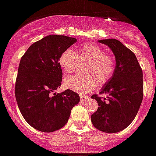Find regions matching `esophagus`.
Returning <instances> with one entry per match:
<instances>
[{"mask_svg":"<svg viewBox=\"0 0 156 156\" xmlns=\"http://www.w3.org/2000/svg\"><path fill=\"white\" fill-rule=\"evenodd\" d=\"M80 98L81 102H84V101H86L88 99L89 97L86 96V95H84V94H80Z\"/></svg>","mask_w":156,"mask_h":156,"instance_id":"obj_1","label":"esophagus"}]
</instances>
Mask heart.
Masks as SVG:
<instances>
[{"mask_svg":"<svg viewBox=\"0 0 156 156\" xmlns=\"http://www.w3.org/2000/svg\"><path fill=\"white\" fill-rule=\"evenodd\" d=\"M78 58L88 62L86 73L93 76L75 75L66 77L64 80V85L73 91L89 92L96 88L98 81L100 84H104L112 78L115 73L116 62L112 56L106 54L104 49L97 44L86 43L80 46L76 53L71 49H67L61 54L58 63L65 74L74 72Z\"/></svg>","mask_w":156,"mask_h":156,"instance_id":"heart-1","label":"heart"}]
</instances>
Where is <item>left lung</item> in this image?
<instances>
[{
    "instance_id": "1",
    "label": "left lung",
    "mask_w": 156,
    "mask_h": 156,
    "mask_svg": "<svg viewBox=\"0 0 156 156\" xmlns=\"http://www.w3.org/2000/svg\"><path fill=\"white\" fill-rule=\"evenodd\" d=\"M108 46L116 60L114 76L99 94H93L98 102L97 110L91 115V122L97 129L114 133L125 129L136 116L143 100V73L133 52L114 38L98 40Z\"/></svg>"
}]
</instances>
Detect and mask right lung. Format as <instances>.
<instances>
[{
	"instance_id": "1",
	"label": "right lung",
	"mask_w": 156,
	"mask_h": 156,
	"mask_svg": "<svg viewBox=\"0 0 156 156\" xmlns=\"http://www.w3.org/2000/svg\"><path fill=\"white\" fill-rule=\"evenodd\" d=\"M76 41L65 35H48L33 43L21 58L16 98L25 121L38 131L52 133L62 129L80 102L79 94L69 89L54 92L62 81L60 55Z\"/></svg>"
}]
</instances>
